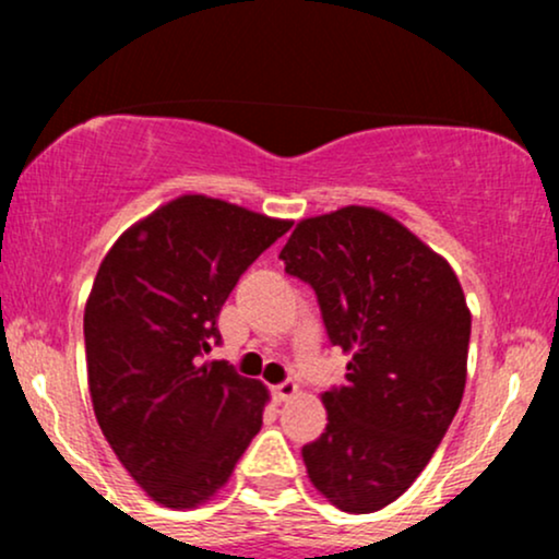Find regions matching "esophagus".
I'll use <instances>...</instances> for the list:
<instances>
[{
    "mask_svg": "<svg viewBox=\"0 0 559 559\" xmlns=\"http://www.w3.org/2000/svg\"><path fill=\"white\" fill-rule=\"evenodd\" d=\"M273 391H275V400L288 402V400H294V396L299 394V386L294 381H284V383H278V386H275Z\"/></svg>",
    "mask_w": 559,
    "mask_h": 559,
    "instance_id": "1",
    "label": "esophagus"
}]
</instances>
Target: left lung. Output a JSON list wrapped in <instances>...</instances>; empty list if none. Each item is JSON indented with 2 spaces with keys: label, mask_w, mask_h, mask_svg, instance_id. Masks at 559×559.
I'll list each match as a JSON object with an SVG mask.
<instances>
[{
  "label": "left lung",
  "mask_w": 559,
  "mask_h": 559,
  "mask_svg": "<svg viewBox=\"0 0 559 559\" xmlns=\"http://www.w3.org/2000/svg\"><path fill=\"white\" fill-rule=\"evenodd\" d=\"M316 288L346 383L320 394L329 426L301 447L312 486L352 515L400 499L463 402L471 310L449 262L376 207L305 217L278 254Z\"/></svg>",
  "instance_id": "1"
}]
</instances>
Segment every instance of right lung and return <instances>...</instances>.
Returning a JSON list of instances; mask_svg holds the SVG:
<instances>
[{
  "label": "right lung",
  "mask_w": 559,
  "mask_h": 559,
  "mask_svg": "<svg viewBox=\"0 0 559 559\" xmlns=\"http://www.w3.org/2000/svg\"><path fill=\"white\" fill-rule=\"evenodd\" d=\"M292 228L183 194L123 230L83 310L96 423L146 497L170 510L213 499L262 426L267 386L202 362L239 275Z\"/></svg>",
  "instance_id": "1"
}]
</instances>
